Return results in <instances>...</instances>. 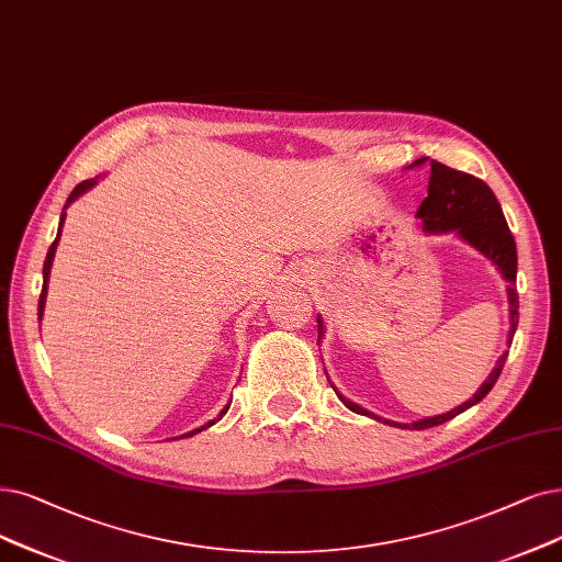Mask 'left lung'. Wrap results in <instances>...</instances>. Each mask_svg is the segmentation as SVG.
<instances>
[{
  "instance_id": "8db88e82",
  "label": "left lung",
  "mask_w": 562,
  "mask_h": 562,
  "mask_svg": "<svg viewBox=\"0 0 562 562\" xmlns=\"http://www.w3.org/2000/svg\"><path fill=\"white\" fill-rule=\"evenodd\" d=\"M431 166V175H429V189H426V195L422 200V205L417 210V218L422 221V228L426 233H452L457 231V235L468 241L473 249H477L482 256H486L493 265L501 269L503 279L507 281V302H509V344L514 339L516 325H519V293H516V241L507 228V221L503 216L498 198L493 195V191L482 182V179L454 170L445 164L431 161V159H417L411 168L415 166ZM323 334V321L318 318V339ZM507 352L498 359L496 367L488 373V378L484 380V385L470 396L465 403H461L459 408H452L450 413H442L436 417H424L417 419L413 424H398V422H390L378 417L369 411H364L357 403L348 401L341 392H336L344 401V406L350 408L357 415H369L378 422H385L390 426H401V429H429V426H438L442 422H450L457 415H461L463 411L473 408L475 403H480L491 387L496 385V380L505 367Z\"/></svg>"
}]
</instances>
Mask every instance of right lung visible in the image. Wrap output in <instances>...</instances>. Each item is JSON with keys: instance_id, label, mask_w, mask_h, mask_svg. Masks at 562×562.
Returning <instances> with one entry per match:
<instances>
[{"instance_id": "right-lung-1", "label": "right lung", "mask_w": 562, "mask_h": 562, "mask_svg": "<svg viewBox=\"0 0 562 562\" xmlns=\"http://www.w3.org/2000/svg\"><path fill=\"white\" fill-rule=\"evenodd\" d=\"M97 184V179H85V182H80L74 191H71V195H69V200H66V205H64V210L69 207L76 198H80L85 191H89ZM64 218H66V212H61V216H59V228H57V237H55V241H53V246L48 249V256H46V262H43V290H41V300H38V321L43 318V308H46V295H48V279H50V267H53V260H55V251H57V244H59V237H61V226H64ZM228 408L231 406H226L223 408L221 413H218V417L216 419H221L223 415L228 413ZM216 419H212V422H207L205 426H200V429H193V431H189V434H184V436H179V438H191V436H195V434H200L203 429H210V426L216 422Z\"/></svg>"}]
</instances>
